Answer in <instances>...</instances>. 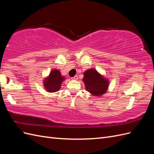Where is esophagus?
I'll return each mask as SVG.
<instances>
[{
    "instance_id": "34e87169",
    "label": "esophagus",
    "mask_w": 154,
    "mask_h": 154,
    "mask_svg": "<svg viewBox=\"0 0 154 154\" xmlns=\"http://www.w3.org/2000/svg\"><path fill=\"white\" fill-rule=\"evenodd\" d=\"M71 79H72V80H78V76H74V77L71 78Z\"/></svg>"
}]
</instances>
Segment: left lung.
<instances>
[{
    "label": "left lung",
    "mask_w": 154,
    "mask_h": 154,
    "mask_svg": "<svg viewBox=\"0 0 154 154\" xmlns=\"http://www.w3.org/2000/svg\"><path fill=\"white\" fill-rule=\"evenodd\" d=\"M83 82L85 85V89L91 94L100 96L104 94L108 89L109 82L94 69L87 70L83 73Z\"/></svg>",
    "instance_id": "left-lung-1"
}]
</instances>
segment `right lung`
I'll list each match as a JSON object with an SVG mask.
<instances>
[{"mask_svg": "<svg viewBox=\"0 0 154 154\" xmlns=\"http://www.w3.org/2000/svg\"><path fill=\"white\" fill-rule=\"evenodd\" d=\"M63 80H65V77L62 76L60 71L58 69H53L51 71L48 77L44 79V88L49 92H57L61 87Z\"/></svg>", "mask_w": 154, "mask_h": 154, "instance_id": "add662e5", "label": "right lung"}]
</instances>
